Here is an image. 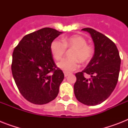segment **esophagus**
Instances as JSON below:
<instances>
[{"label": "esophagus", "mask_w": 128, "mask_h": 128, "mask_svg": "<svg viewBox=\"0 0 128 128\" xmlns=\"http://www.w3.org/2000/svg\"><path fill=\"white\" fill-rule=\"evenodd\" d=\"M69 73H68V72H64V76H65V77H67V76H68V75H69Z\"/></svg>", "instance_id": "obj_1"}]
</instances>
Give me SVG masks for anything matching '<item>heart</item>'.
<instances>
[{
    "label": "heart",
    "mask_w": 128,
    "mask_h": 128,
    "mask_svg": "<svg viewBox=\"0 0 128 128\" xmlns=\"http://www.w3.org/2000/svg\"><path fill=\"white\" fill-rule=\"evenodd\" d=\"M62 42L56 39L50 44V51L56 60H60L66 52V48H75L72 52L73 58H66L57 64V66L66 72L76 70L79 66L78 60L86 62L92 58L93 50L87 44V41L80 35H73L62 38Z\"/></svg>",
    "instance_id": "b5f03b06"
}]
</instances>
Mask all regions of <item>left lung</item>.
I'll return each mask as SVG.
<instances>
[{
  "mask_svg": "<svg viewBox=\"0 0 128 128\" xmlns=\"http://www.w3.org/2000/svg\"><path fill=\"white\" fill-rule=\"evenodd\" d=\"M82 30L91 36L94 54L85 69L76 74L74 94L81 103L96 106L105 101L115 89L121 59L116 44L105 35L90 28ZM84 74H89L91 78H85Z\"/></svg>",
  "mask_w": 128,
  "mask_h": 128,
  "instance_id": "left-lung-1",
  "label": "left lung"
}]
</instances>
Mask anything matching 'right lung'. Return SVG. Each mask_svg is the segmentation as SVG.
<instances>
[{
    "label": "right lung",
    "mask_w": 128,
    "mask_h": 128,
    "mask_svg": "<svg viewBox=\"0 0 128 128\" xmlns=\"http://www.w3.org/2000/svg\"><path fill=\"white\" fill-rule=\"evenodd\" d=\"M61 34L44 28L24 36L13 51V78L21 94L31 103L45 104L58 96L64 75L56 69L50 44Z\"/></svg>",
    "instance_id": "add662e5"
}]
</instances>
